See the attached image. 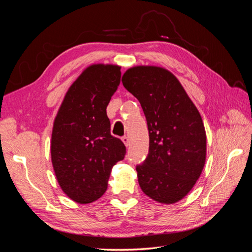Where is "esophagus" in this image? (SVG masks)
<instances>
[{
    "instance_id": "34e87169",
    "label": "esophagus",
    "mask_w": 252,
    "mask_h": 252,
    "mask_svg": "<svg viewBox=\"0 0 252 252\" xmlns=\"http://www.w3.org/2000/svg\"><path fill=\"white\" fill-rule=\"evenodd\" d=\"M122 142H123L124 144H125V146H128V145H129V138H128V136H123V138H122Z\"/></svg>"
}]
</instances>
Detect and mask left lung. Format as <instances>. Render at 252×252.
I'll return each instance as SVG.
<instances>
[{"label": "left lung", "mask_w": 252, "mask_h": 252, "mask_svg": "<svg viewBox=\"0 0 252 252\" xmlns=\"http://www.w3.org/2000/svg\"><path fill=\"white\" fill-rule=\"evenodd\" d=\"M122 83L139 100L149 131L148 157L136 166L139 185L158 203H177L193 188L205 165L201 114L180 81L163 67H131Z\"/></svg>", "instance_id": "obj_1"}]
</instances>
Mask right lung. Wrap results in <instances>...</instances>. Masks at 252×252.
<instances>
[{
    "label": "right lung",
    "instance_id": "right-lung-1",
    "mask_svg": "<svg viewBox=\"0 0 252 252\" xmlns=\"http://www.w3.org/2000/svg\"><path fill=\"white\" fill-rule=\"evenodd\" d=\"M121 81V67L88 66L68 89L53 122L50 154L63 192L79 204L105 193L112 167L126 147L110 133L108 103Z\"/></svg>",
    "mask_w": 252,
    "mask_h": 252
}]
</instances>
